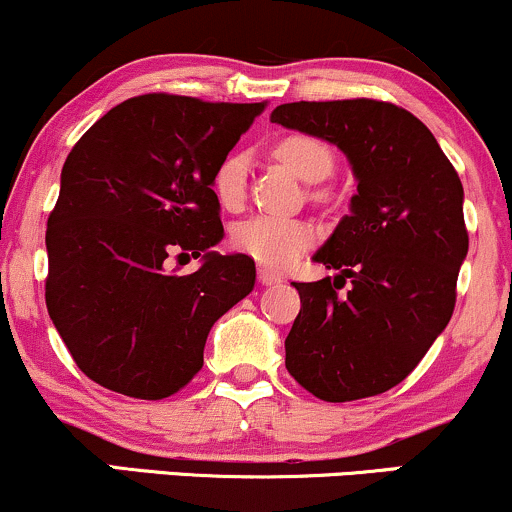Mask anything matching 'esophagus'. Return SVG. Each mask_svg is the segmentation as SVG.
<instances>
[{
  "mask_svg": "<svg viewBox=\"0 0 512 512\" xmlns=\"http://www.w3.org/2000/svg\"><path fill=\"white\" fill-rule=\"evenodd\" d=\"M257 279H260V284H264V286H274V284H281V281H284V276L272 272V269H267V267H260L257 269Z\"/></svg>",
  "mask_w": 512,
  "mask_h": 512,
  "instance_id": "1",
  "label": "esophagus"
}]
</instances>
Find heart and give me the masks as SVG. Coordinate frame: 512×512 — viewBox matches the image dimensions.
<instances>
[{
    "label": "heart",
    "mask_w": 512,
    "mask_h": 512,
    "mask_svg": "<svg viewBox=\"0 0 512 512\" xmlns=\"http://www.w3.org/2000/svg\"><path fill=\"white\" fill-rule=\"evenodd\" d=\"M272 154L289 166L303 182H322L334 173V151L313 134L293 132L272 146ZM211 192L221 209L238 211L248 197V161L233 151L211 175ZM322 197V195H317ZM315 240V231L303 221L255 216L238 223L231 233L233 248L264 267L284 269Z\"/></svg>",
    "instance_id": "b5f03b06"
}]
</instances>
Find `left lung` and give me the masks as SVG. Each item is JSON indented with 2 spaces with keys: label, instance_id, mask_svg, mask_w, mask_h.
Instances as JSON below:
<instances>
[{
  "label": "left lung",
  "instance_id": "obj_1",
  "mask_svg": "<svg viewBox=\"0 0 512 512\" xmlns=\"http://www.w3.org/2000/svg\"><path fill=\"white\" fill-rule=\"evenodd\" d=\"M272 122L337 144L358 178L351 214L315 255L342 274L293 281L301 313L286 370L325 402L375 397L419 366L455 310L469 248L460 175L431 129L395 103H284Z\"/></svg>",
  "mask_w": 512,
  "mask_h": 512
}]
</instances>
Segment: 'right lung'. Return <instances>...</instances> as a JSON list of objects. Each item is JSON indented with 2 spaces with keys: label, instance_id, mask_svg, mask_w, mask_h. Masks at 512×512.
I'll return each mask as SVG.
<instances>
[{
  "label": "right lung",
  "instance_id": "add662e5",
  "mask_svg": "<svg viewBox=\"0 0 512 512\" xmlns=\"http://www.w3.org/2000/svg\"><path fill=\"white\" fill-rule=\"evenodd\" d=\"M264 108L144 93L69 151L45 233V303L93 383L175 395L202 370L211 325L252 291V257L209 250L223 238L211 175ZM190 254L205 255L197 273L169 272Z\"/></svg>",
  "mask_w": 512,
  "mask_h": 512
}]
</instances>
